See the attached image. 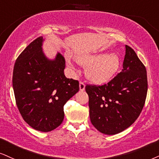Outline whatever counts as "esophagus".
<instances>
[{"mask_svg":"<svg viewBox=\"0 0 159 159\" xmlns=\"http://www.w3.org/2000/svg\"><path fill=\"white\" fill-rule=\"evenodd\" d=\"M85 85L84 84L83 82H80V90L81 91H85Z\"/></svg>","mask_w":159,"mask_h":159,"instance_id":"1","label":"esophagus"}]
</instances>
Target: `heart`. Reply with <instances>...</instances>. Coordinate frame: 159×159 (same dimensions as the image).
Returning <instances> with one entry per match:
<instances>
[{
    "label": "heart",
    "mask_w": 159,
    "mask_h": 159,
    "mask_svg": "<svg viewBox=\"0 0 159 159\" xmlns=\"http://www.w3.org/2000/svg\"><path fill=\"white\" fill-rule=\"evenodd\" d=\"M78 64L85 68V76L90 82L96 85L108 83L114 77L120 68L121 60L117 54L108 52L95 54H78L75 57ZM67 64L74 68L69 60Z\"/></svg>",
    "instance_id": "obj_1"
}]
</instances>
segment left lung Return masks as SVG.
I'll list each match as a JSON object with an SVG mask.
<instances>
[{
	"instance_id": "1",
	"label": "left lung",
	"mask_w": 159,
	"mask_h": 159,
	"mask_svg": "<svg viewBox=\"0 0 159 159\" xmlns=\"http://www.w3.org/2000/svg\"><path fill=\"white\" fill-rule=\"evenodd\" d=\"M92 125L102 134L122 132L142 112L148 93L145 66L133 48L125 45L123 69L107 84L87 85Z\"/></svg>"
}]
</instances>
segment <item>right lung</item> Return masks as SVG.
Segmentation results:
<instances>
[{
	"label": "right lung",
	"mask_w": 159,
	"mask_h": 159,
	"mask_svg": "<svg viewBox=\"0 0 159 159\" xmlns=\"http://www.w3.org/2000/svg\"><path fill=\"white\" fill-rule=\"evenodd\" d=\"M45 39L37 38L16 60L12 85L17 108L25 122L35 130L49 132L61 125L63 106L79 91V82L64 74L66 61L57 52L47 57Z\"/></svg>",
	"instance_id": "1"
}]
</instances>
